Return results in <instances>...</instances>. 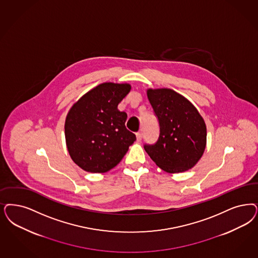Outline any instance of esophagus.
<instances>
[{"instance_id": "esophagus-1", "label": "esophagus", "mask_w": 258, "mask_h": 258, "mask_svg": "<svg viewBox=\"0 0 258 258\" xmlns=\"http://www.w3.org/2000/svg\"><path fill=\"white\" fill-rule=\"evenodd\" d=\"M136 137H137V141H138V142H140V141L142 140L143 138L142 132H138V133L136 134Z\"/></svg>"}]
</instances>
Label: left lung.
<instances>
[{"label":"left lung","instance_id":"1","mask_svg":"<svg viewBox=\"0 0 258 258\" xmlns=\"http://www.w3.org/2000/svg\"><path fill=\"white\" fill-rule=\"evenodd\" d=\"M148 98L158 120L159 136L154 144H145V151L167 172L191 169L206 148L203 118L188 100L172 89H149Z\"/></svg>","mask_w":258,"mask_h":258}]
</instances>
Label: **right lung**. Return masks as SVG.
I'll use <instances>...</instances> for the list:
<instances>
[{"label": "right lung", "mask_w": 258, "mask_h": 258, "mask_svg": "<svg viewBox=\"0 0 258 258\" xmlns=\"http://www.w3.org/2000/svg\"><path fill=\"white\" fill-rule=\"evenodd\" d=\"M131 91L127 84L104 83L69 111L64 135L71 159L89 172H106L123 159L136 135L126 130V113L118 104Z\"/></svg>", "instance_id": "add662e5"}]
</instances>
